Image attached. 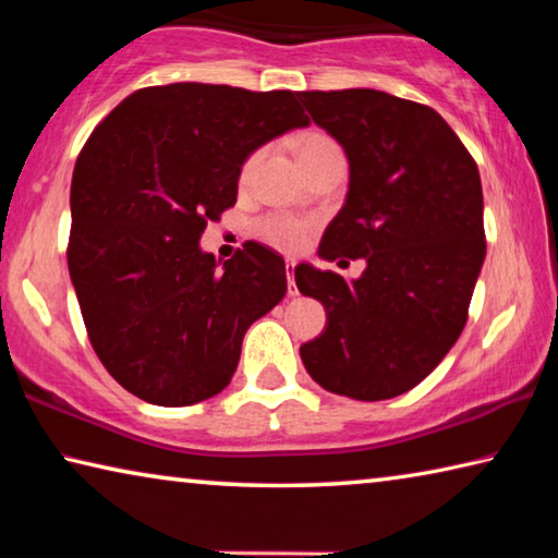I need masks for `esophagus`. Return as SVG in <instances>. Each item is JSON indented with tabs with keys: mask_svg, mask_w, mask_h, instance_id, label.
<instances>
[{
	"mask_svg": "<svg viewBox=\"0 0 558 558\" xmlns=\"http://www.w3.org/2000/svg\"><path fill=\"white\" fill-rule=\"evenodd\" d=\"M286 276H288V292H290V295H298V288H295V260H288L286 263Z\"/></svg>",
	"mask_w": 558,
	"mask_h": 558,
	"instance_id": "esophagus-1",
	"label": "esophagus"
}]
</instances>
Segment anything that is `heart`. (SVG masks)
I'll return each instance as SVG.
<instances>
[{
    "mask_svg": "<svg viewBox=\"0 0 558 558\" xmlns=\"http://www.w3.org/2000/svg\"><path fill=\"white\" fill-rule=\"evenodd\" d=\"M342 153L339 145L332 137L325 135V132L310 130L305 135L298 137V162L300 167H307L323 159L327 155ZM260 159V153H253L248 159L243 162L241 169V179L245 182L253 174ZM260 235L266 239L270 245H276L280 251H300L302 245L307 243L310 235V226L300 219H292V216H268V219L260 221Z\"/></svg>",
    "mask_w": 558,
    "mask_h": 558,
    "instance_id": "b5f03b06",
    "label": "heart"
}]
</instances>
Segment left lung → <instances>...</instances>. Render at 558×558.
<instances>
[{
    "mask_svg": "<svg viewBox=\"0 0 558 558\" xmlns=\"http://www.w3.org/2000/svg\"><path fill=\"white\" fill-rule=\"evenodd\" d=\"M302 106L349 159L344 206L319 258H364L362 278L300 263L327 327L300 347L323 389L381 401L421 384L458 342L485 260L475 159L436 110L384 90H305Z\"/></svg>",
    "mask_w": 558,
    "mask_h": 558,
    "instance_id": "left-lung-1",
    "label": "left lung"
}]
</instances>
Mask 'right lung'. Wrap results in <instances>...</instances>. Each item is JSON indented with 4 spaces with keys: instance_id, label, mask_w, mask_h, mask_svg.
<instances>
[{
    "instance_id": "right-lung-1",
    "label": "right lung",
    "mask_w": 558,
    "mask_h": 558,
    "mask_svg": "<svg viewBox=\"0 0 558 558\" xmlns=\"http://www.w3.org/2000/svg\"><path fill=\"white\" fill-rule=\"evenodd\" d=\"M310 125L298 93L211 83L135 90L83 145L69 272L88 339L122 389L192 405L229 386L245 329L286 298V260L256 241L204 253L260 145Z\"/></svg>"
}]
</instances>
